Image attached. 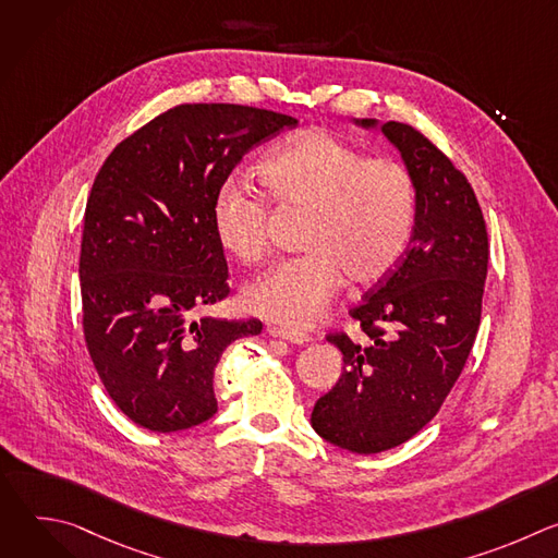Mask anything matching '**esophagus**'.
Instances as JSON below:
<instances>
[{"label":"esophagus","instance_id":"34e87169","mask_svg":"<svg viewBox=\"0 0 558 558\" xmlns=\"http://www.w3.org/2000/svg\"><path fill=\"white\" fill-rule=\"evenodd\" d=\"M267 331H269V336L280 338V340H287V342H291V344H308V342H313V338H311V336H306V333H302V331H298V329L269 327Z\"/></svg>","mask_w":558,"mask_h":558}]
</instances>
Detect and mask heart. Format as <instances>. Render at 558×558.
I'll use <instances>...</instances> for the list:
<instances>
[{
	"mask_svg": "<svg viewBox=\"0 0 558 558\" xmlns=\"http://www.w3.org/2000/svg\"><path fill=\"white\" fill-rule=\"evenodd\" d=\"M278 207L304 209L300 256L280 260L243 293L245 306L269 320L313 325L336 291L384 278L404 256L417 216V183L395 158L368 156L329 130L278 141L256 168ZM269 203L243 179H227L211 201L218 245L238 263L256 265L269 250Z\"/></svg>",
	"mask_w": 558,
	"mask_h": 558,
	"instance_id": "1",
	"label": "heart"
}]
</instances>
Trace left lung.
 <instances>
[{"label": "left lung", "instance_id": "obj_1", "mask_svg": "<svg viewBox=\"0 0 558 558\" xmlns=\"http://www.w3.org/2000/svg\"><path fill=\"white\" fill-rule=\"evenodd\" d=\"M381 132L417 183L413 235L349 311L368 342L327 336L344 371L311 413L317 435L357 454L409 441L439 413L472 351L488 274L486 220L468 179L415 128L388 121Z\"/></svg>", "mask_w": 558, "mask_h": 558}]
</instances>
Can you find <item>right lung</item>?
Here are the masks:
<instances>
[{"mask_svg":"<svg viewBox=\"0 0 558 558\" xmlns=\"http://www.w3.org/2000/svg\"><path fill=\"white\" fill-rule=\"evenodd\" d=\"M271 110L183 104L121 141L86 205L84 336L112 402L138 426L174 433L216 411L214 368L260 320L192 313L229 295L211 201L258 143L295 128Z\"/></svg>","mask_w":558,"mask_h":558,"instance_id":"add662e5","label":"right lung"}]
</instances>
